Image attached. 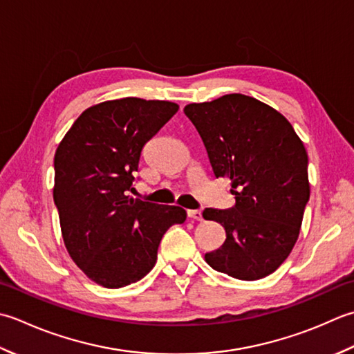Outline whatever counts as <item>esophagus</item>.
Listing matches in <instances>:
<instances>
[{"label": "esophagus", "instance_id": "34e87169", "mask_svg": "<svg viewBox=\"0 0 354 354\" xmlns=\"http://www.w3.org/2000/svg\"><path fill=\"white\" fill-rule=\"evenodd\" d=\"M187 217L196 220V221H201L203 220V215H201V211H187Z\"/></svg>", "mask_w": 354, "mask_h": 354}]
</instances>
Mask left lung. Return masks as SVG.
Returning a JSON list of instances; mask_svg holds the SVG:
<instances>
[{
    "label": "left lung",
    "instance_id": "8db88e82",
    "mask_svg": "<svg viewBox=\"0 0 354 354\" xmlns=\"http://www.w3.org/2000/svg\"><path fill=\"white\" fill-rule=\"evenodd\" d=\"M215 177H227L235 206L203 211L226 230L206 263L226 275L255 281L275 272L298 240L310 197L307 151L283 114L258 99L232 93L189 104Z\"/></svg>",
    "mask_w": 354,
    "mask_h": 354
}]
</instances>
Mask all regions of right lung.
Wrapping results in <instances>:
<instances>
[{"label":"right lung","instance_id":"1","mask_svg":"<svg viewBox=\"0 0 354 354\" xmlns=\"http://www.w3.org/2000/svg\"><path fill=\"white\" fill-rule=\"evenodd\" d=\"M169 100L122 97L93 105L55 154L53 200L64 244L86 277L106 288L142 279L162 236L186 211L128 196L145 143L174 116Z\"/></svg>","mask_w":354,"mask_h":354}]
</instances>
